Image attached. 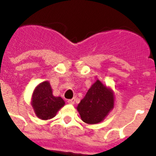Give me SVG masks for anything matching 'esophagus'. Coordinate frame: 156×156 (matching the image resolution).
Masks as SVG:
<instances>
[{
    "label": "esophagus",
    "instance_id": "1",
    "mask_svg": "<svg viewBox=\"0 0 156 156\" xmlns=\"http://www.w3.org/2000/svg\"><path fill=\"white\" fill-rule=\"evenodd\" d=\"M75 98H72V99H69V100L67 101V102L69 103V105H73L74 103H75Z\"/></svg>",
    "mask_w": 156,
    "mask_h": 156
}]
</instances>
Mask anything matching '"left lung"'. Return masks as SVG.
<instances>
[{"mask_svg":"<svg viewBox=\"0 0 156 156\" xmlns=\"http://www.w3.org/2000/svg\"><path fill=\"white\" fill-rule=\"evenodd\" d=\"M114 101L112 90L97 80L76 108L83 122L88 124H96L104 120L113 108Z\"/></svg>","mask_w":156,"mask_h":156,"instance_id":"8db88e82","label":"left lung"}]
</instances>
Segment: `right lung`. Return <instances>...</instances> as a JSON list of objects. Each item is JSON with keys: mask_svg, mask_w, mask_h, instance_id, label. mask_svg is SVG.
Here are the masks:
<instances>
[{"mask_svg": "<svg viewBox=\"0 0 156 156\" xmlns=\"http://www.w3.org/2000/svg\"><path fill=\"white\" fill-rule=\"evenodd\" d=\"M31 105L36 115L39 119L47 120L55 116L58 111L65 105V101L61 97H55L50 83L44 81L35 88Z\"/></svg>", "mask_w": 156, "mask_h": 156, "instance_id": "add662e5", "label": "right lung"}]
</instances>
